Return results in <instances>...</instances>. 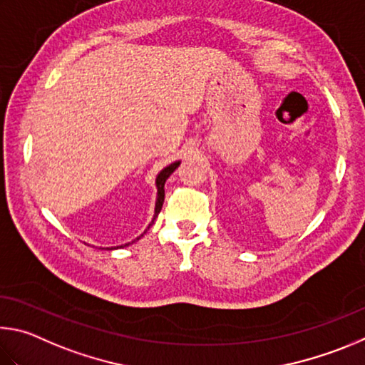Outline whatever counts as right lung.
I'll use <instances>...</instances> for the list:
<instances>
[{"label": "right lung", "instance_id": "add662e5", "mask_svg": "<svg viewBox=\"0 0 365 365\" xmlns=\"http://www.w3.org/2000/svg\"><path fill=\"white\" fill-rule=\"evenodd\" d=\"M179 163L181 162H175V163H171V165H168L166 166V168H163L162 171L158 173V176H157V181H155V184H157V202H155V215H153V220H152V222L149 225V227L153 225V221H155V218L158 216V213H160V210H162V207H163V200H165V182H166V179L170 178V175L173 171H175L178 166H179ZM147 227V229H149ZM140 237H143V235H140ZM140 237H138L136 240H139ZM128 245V244H126ZM123 247V245H121ZM118 248V247H117ZM112 250V248H110Z\"/></svg>", "mask_w": 365, "mask_h": 365}]
</instances>
